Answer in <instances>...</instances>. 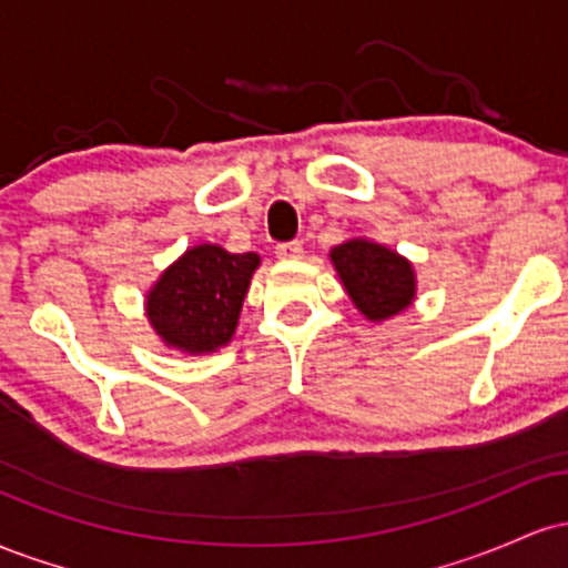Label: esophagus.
Wrapping results in <instances>:
<instances>
[{"mask_svg": "<svg viewBox=\"0 0 568 568\" xmlns=\"http://www.w3.org/2000/svg\"><path fill=\"white\" fill-rule=\"evenodd\" d=\"M304 247L298 240H291V243H277L275 245V256L277 258H285V262H293V258H302Z\"/></svg>", "mask_w": 568, "mask_h": 568, "instance_id": "1", "label": "esophagus"}]
</instances>
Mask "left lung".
Segmentation results:
<instances>
[{
  "label": "left lung",
  "instance_id": "8db88e82",
  "mask_svg": "<svg viewBox=\"0 0 568 568\" xmlns=\"http://www.w3.org/2000/svg\"><path fill=\"white\" fill-rule=\"evenodd\" d=\"M338 277L368 321H387L414 302V270L389 247L349 240L331 251Z\"/></svg>",
  "mask_w": 568,
  "mask_h": 568
}]
</instances>
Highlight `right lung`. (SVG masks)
I'll return each mask as SVG.
<instances>
[{
  "label": "right lung",
  "instance_id": "add662e5",
  "mask_svg": "<svg viewBox=\"0 0 568 568\" xmlns=\"http://www.w3.org/2000/svg\"><path fill=\"white\" fill-rule=\"evenodd\" d=\"M256 266V253H230L219 245L192 247L149 293V323L168 347L192 355L224 347L237 328Z\"/></svg>",
  "mask_w": 568,
  "mask_h": 568
}]
</instances>
